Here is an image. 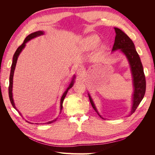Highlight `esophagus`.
<instances>
[{
    "mask_svg": "<svg viewBox=\"0 0 155 155\" xmlns=\"http://www.w3.org/2000/svg\"><path fill=\"white\" fill-rule=\"evenodd\" d=\"M76 73L78 76H82V75L84 74V70L82 68H78L77 69Z\"/></svg>",
    "mask_w": 155,
    "mask_h": 155,
    "instance_id": "1",
    "label": "esophagus"
}]
</instances>
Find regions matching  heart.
Instances as JSON below:
<instances>
[{
  "instance_id": "obj_1",
  "label": "heart",
  "mask_w": 155,
  "mask_h": 155,
  "mask_svg": "<svg viewBox=\"0 0 155 155\" xmlns=\"http://www.w3.org/2000/svg\"><path fill=\"white\" fill-rule=\"evenodd\" d=\"M100 43V39L96 34H92L86 37L82 41V47L84 50H92L99 45ZM104 48V46H102L101 50Z\"/></svg>"
}]
</instances>
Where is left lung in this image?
Returning a JSON list of instances; mask_svg holds the SVG:
<instances>
[{"mask_svg": "<svg viewBox=\"0 0 155 155\" xmlns=\"http://www.w3.org/2000/svg\"><path fill=\"white\" fill-rule=\"evenodd\" d=\"M114 30L116 32V37L112 51H114L120 49L121 52H123L125 55L129 63L131 73H132L133 76L134 94L133 97L132 109H131L130 111V114H132L137 109L138 106L144 97L145 88H146L145 77L142 62L140 61L139 55L135 49L133 41L129 38L125 33L118 28H114ZM88 97L93 109L95 110L98 115L101 117L98 113L96 106L89 94Z\"/></svg>", "mask_w": 155, "mask_h": 155, "instance_id": "left-lung-1", "label": "left lung"}]
</instances>
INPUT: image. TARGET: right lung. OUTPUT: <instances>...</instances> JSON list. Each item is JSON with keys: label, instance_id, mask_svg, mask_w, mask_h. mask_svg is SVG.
<instances>
[{"label": "right lung", "instance_id": "add662e5", "mask_svg": "<svg viewBox=\"0 0 155 155\" xmlns=\"http://www.w3.org/2000/svg\"><path fill=\"white\" fill-rule=\"evenodd\" d=\"M44 35V31H35V32H34L32 33V34H30L29 35H28L24 42H23V43L19 46L18 47V48L17 49V50L15 51V54H14L13 55V62H12V67H11V72H10V85H9V88H8V92H9V97H10V100L11 101V104L12 105V106L13 107L14 109H15L17 111L18 110L16 109V107L15 105V104H14V101H13V94H12V88H13V74H14V71H15V66H16V63H17V59H18V55H19V54H21V52L22 51V49L24 48L26 46V43H27L28 41H29L30 40L32 39L35 38V37H39L40 35ZM74 78H75V76H74L73 78H72V80L71 81V83H70V84L69 85V87L67 88L66 91H65L61 97V108H60V112H61V110L63 109V101H64V99L65 96H66L67 94L68 91L69 89L70 88H72L73 85H74ZM58 118H56L55 120L51 121H48V122H47L46 124H51L54 122V121L57 120Z\"/></svg>", "mask_w": 155, "mask_h": 155}]
</instances>
